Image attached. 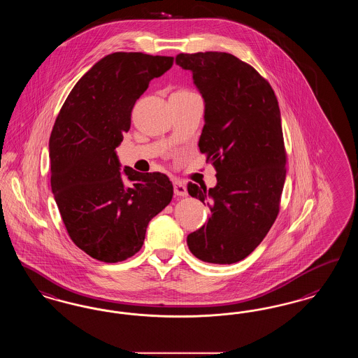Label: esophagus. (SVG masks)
<instances>
[{
  "instance_id": "esophagus-1",
  "label": "esophagus",
  "mask_w": 358,
  "mask_h": 358,
  "mask_svg": "<svg viewBox=\"0 0 358 358\" xmlns=\"http://www.w3.org/2000/svg\"><path fill=\"white\" fill-rule=\"evenodd\" d=\"M174 194H176V196H178V197L187 196L186 186L184 185L181 181H176V182H174Z\"/></svg>"
}]
</instances>
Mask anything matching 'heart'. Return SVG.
Returning <instances> with one entry per match:
<instances>
[{
  "label": "heart",
  "mask_w": 358,
  "mask_h": 358,
  "mask_svg": "<svg viewBox=\"0 0 358 358\" xmlns=\"http://www.w3.org/2000/svg\"><path fill=\"white\" fill-rule=\"evenodd\" d=\"M184 92H185V90H184Z\"/></svg>",
  "instance_id": "obj_1"
}]
</instances>
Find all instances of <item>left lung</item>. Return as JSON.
I'll list each match as a JSON object with an SVG mask.
<instances>
[{
	"instance_id": "left-lung-1",
	"label": "left lung",
	"mask_w": 358,
	"mask_h": 358,
	"mask_svg": "<svg viewBox=\"0 0 358 358\" xmlns=\"http://www.w3.org/2000/svg\"><path fill=\"white\" fill-rule=\"evenodd\" d=\"M176 64L193 73L205 101L199 146L217 172L215 187L187 184L212 213L187 246L201 261L234 264L257 248L280 212L286 150L278 101L268 80L229 53H180Z\"/></svg>"
}]
</instances>
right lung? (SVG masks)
Here are the masks:
<instances>
[{
  "instance_id": "obj_1",
  "label": "right lung",
  "mask_w": 358,
  "mask_h": 358,
  "mask_svg": "<svg viewBox=\"0 0 358 358\" xmlns=\"http://www.w3.org/2000/svg\"><path fill=\"white\" fill-rule=\"evenodd\" d=\"M173 57L115 52L74 85L49 140L50 185L69 237L90 257L120 262L143 248L149 221L173 199L164 173L120 172L115 148L136 101Z\"/></svg>"
}]
</instances>
